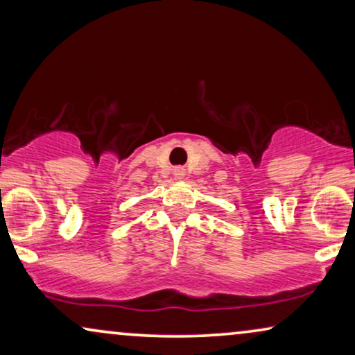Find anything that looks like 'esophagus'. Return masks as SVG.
<instances>
[{
    "label": "esophagus",
    "instance_id": "obj_1",
    "mask_svg": "<svg viewBox=\"0 0 355 355\" xmlns=\"http://www.w3.org/2000/svg\"><path fill=\"white\" fill-rule=\"evenodd\" d=\"M173 174H174V178H176V179H184V176H186V169H184V168H174Z\"/></svg>",
    "mask_w": 355,
    "mask_h": 355
}]
</instances>
